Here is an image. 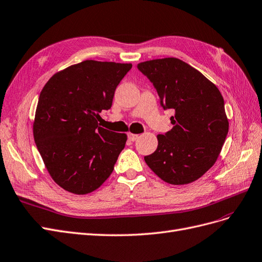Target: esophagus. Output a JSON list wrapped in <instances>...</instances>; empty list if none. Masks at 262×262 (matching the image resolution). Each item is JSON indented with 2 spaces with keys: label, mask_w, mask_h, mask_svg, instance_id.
Segmentation results:
<instances>
[{
  "label": "esophagus",
  "mask_w": 262,
  "mask_h": 262,
  "mask_svg": "<svg viewBox=\"0 0 262 262\" xmlns=\"http://www.w3.org/2000/svg\"><path fill=\"white\" fill-rule=\"evenodd\" d=\"M138 138H139V136H138V135H136V134H132V133L128 134V139L130 141H136Z\"/></svg>",
  "instance_id": "esophagus-1"
}]
</instances>
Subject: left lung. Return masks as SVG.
Wrapping results in <instances>:
<instances>
[{
	"instance_id": "obj_1",
	"label": "left lung",
	"mask_w": 262,
	"mask_h": 262,
	"mask_svg": "<svg viewBox=\"0 0 262 262\" xmlns=\"http://www.w3.org/2000/svg\"><path fill=\"white\" fill-rule=\"evenodd\" d=\"M164 110L173 108V128L158 135V148L145 161L162 181L185 185L215 163L229 132L220 90L199 71L176 57L141 62Z\"/></svg>"
}]
</instances>
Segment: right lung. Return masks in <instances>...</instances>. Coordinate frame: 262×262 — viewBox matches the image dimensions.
Listing matches in <instances>:
<instances>
[{"label":"right lung","instance_id":"right-lung-1","mask_svg":"<svg viewBox=\"0 0 262 262\" xmlns=\"http://www.w3.org/2000/svg\"><path fill=\"white\" fill-rule=\"evenodd\" d=\"M130 63L87 60L57 72L40 92L33 138L52 180L86 195L114 170L127 135L100 127L99 113L112 106Z\"/></svg>","mask_w":262,"mask_h":262}]
</instances>
